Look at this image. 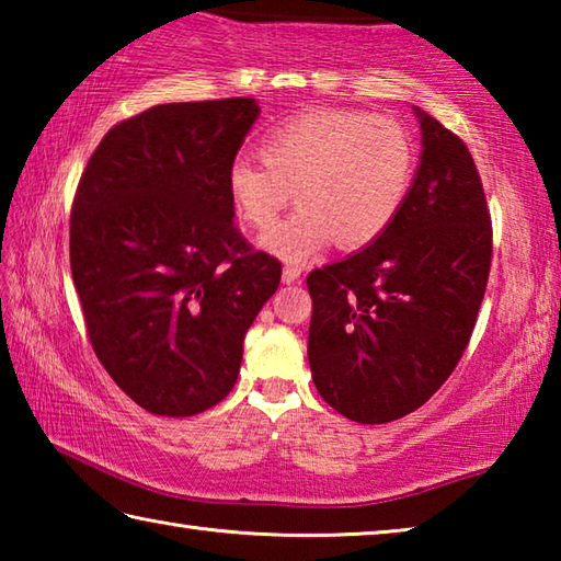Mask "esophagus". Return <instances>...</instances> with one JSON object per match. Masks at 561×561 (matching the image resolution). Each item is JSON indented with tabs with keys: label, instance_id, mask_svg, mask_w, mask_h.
<instances>
[{
	"label": "esophagus",
	"instance_id": "esophagus-1",
	"mask_svg": "<svg viewBox=\"0 0 561 561\" xmlns=\"http://www.w3.org/2000/svg\"><path fill=\"white\" fill-rule=\"evenodd\" d=\"M299 277H301V270L299 267H284V272H282V282L284 284H294V282H299Z\"/></svg>",
	"mask_w": 561,
	"mask_h": 561
}]
</instances>
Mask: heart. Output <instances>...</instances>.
<instances>
[{
	"instance_id": "b5f03b06",
	"label": "heart",
	"mask_w": 561,
	"mask_h": 561,
	"mask_svg": "<svg viewBox=\"0 0 561 561\" xmlns=\"http://www.w3.org/2000/svg\"><path fill=\"white\" fill-rule=\"evenodd\" d=\"M260 160H234L227 193L240 220L268 230L294 192L300 210L260 237L272 257L301 264L331 240L344 250L376 242L413 187L417 150L401 123L368 111L314 108L279 123Z\"/></svg>"
}]
</instances>
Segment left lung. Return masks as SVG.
I'll list each match as a JSON object with an SVG mask.
<instances>
[{"instance_id":"8db88e82","label":"left lung","mask_w":561,"mask_h":561,"mask_svg":"<svg viewBox=\"0 0 561 561\" xmlns=\"http://www.w3.org/2000/svg\"><path fill=\"white\" fill-rule=\"evenodd\" d=\"M421 165L393 225L307 277L309 366L348 421L391 423L448 381L485 297L492 227L470 150L421 108Z\"/></svg>"}]
</instances>
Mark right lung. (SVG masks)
<instances>
[{"label":"right lung","mask_w":561,"mask_h":561,"mask_svg":"<svg viewBox=\"0 0 561 561\" xmlns=\"http://www.w3.org/2000/svg\"><path fill=\"white\" fill-rule=\"evenodd\" d=\"M254 99L160 103L113 126L71 207V277L91 346L148 413L187 417L232 391L247 329L282 279L234 227L227 170Z\"/></svg>","instance_id":"right-lung-1"}]
</instances>
